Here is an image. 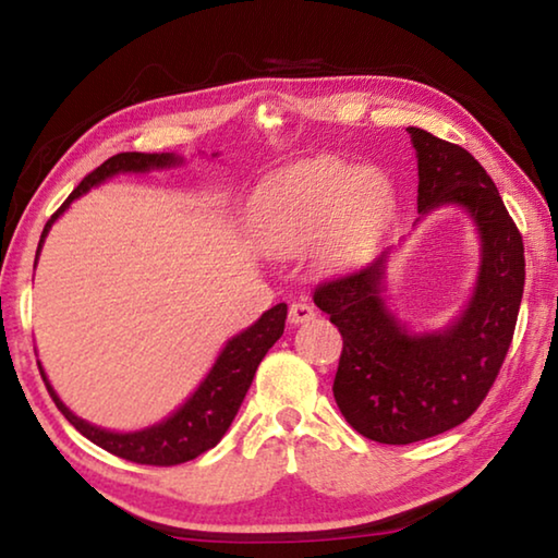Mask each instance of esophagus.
<instances>
[{
	"instance_id": "obj_1",
	"label": "esophagus",
	"mask_w": 558,
	"mask_h": 558,
	"mask_svg": "<svg viewBox=\"0 0 558 558\" xmlns=\"http://www.w3.org/2000/svg\"><path fill=\"white\" fill-rule=\"evenodd\" d=\"M313 317H315V307L305 300H295L288 310L290 325H302V323H307V319H313Z\"/></svg>"
}]
</instances>
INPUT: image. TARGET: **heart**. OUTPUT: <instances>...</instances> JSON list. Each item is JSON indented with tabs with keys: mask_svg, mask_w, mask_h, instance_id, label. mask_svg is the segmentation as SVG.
<instances>
[{
	"mask_svg": "<svg viewBox=\"0 0 558 558\" xmlns=\"http://www.w3.org/2000/svg\"><path fill=\"white\" fill-rule=\"evenodd\" d=\"M393 186L379 169H352L332 157L272 177L253 206V233L266 251L298 253L325 229L327 263L369 251L393 214Z\"/></svg>",
	"mask_w": 558,
	"mask_h": 558,
	"instance_id": "obj_1",
	"label": "heart"
}]
</instances>
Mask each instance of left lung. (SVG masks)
<instances>
[{
    "mask_svg": "<svg viewBox=\"0 0 558 558\" xmlns=\"http://www.w3.org/2000/svg\"><path fill=\"white\" fill-rule=\"evenodd\" d=\"M418 157V214L458 204L483 241L468 310L442 332L413 335L384 305L386 251L369 266L319 282L315 305L342 335L335 401L349 426L409 446L460 426L493 389L524 292V243L483 165L460 145L405 128Z\"/></svg>",
    "mask_w": 558,
    "mask_h": 558,
    "instance_id": "8db88e82",
    "label": "left lung"
}]
</instances>
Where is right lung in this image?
<instances>
[{"mask_svg":"<svg viewBox=\"0 0 558 558\" xmlns=\"http://www.w3.org/2000/svg\"><path fill=\"white\" fill-rule=\"evenodd\" d=\"M179 162H182V159L169 153H120L106 159V162L93 169L88 177H83V182L73 189L69 199L61 204V209L46 221L39 251L46 233L51 229V223L69 209V204L73 199L86 194L90 186L106 182L108 177L120 172H147V169L172 167ZM39 251H36V256H39ZM286 302H280V305L270 307L268 313H263L256 325H251L248 329H243L241 335L229 339V344L223 347V352L211 366L209 376L199 384V389L189 396V401L182 409L169 415L167 421L157 423V426L135 433H110L90 426V423L78 418V415H73L51 389L41 366L39 372L53 403L59 405V411L69 418L71 426L83 433L88 440L96 442L102 450L112 452V456L137 462V465L169 468L179 465V462L194 460L196 456H202V452L214 448L216 442L226 436V430H229L235 413L241 409L245 393L251 389V381L253 376H256L258 364L263 362V356L268 354V349L278 342L282 329H286Z\"/></svg>","mask_w":558,"mask_h":558,"instance_id":"1","label":"right lung"}]
</instances>
